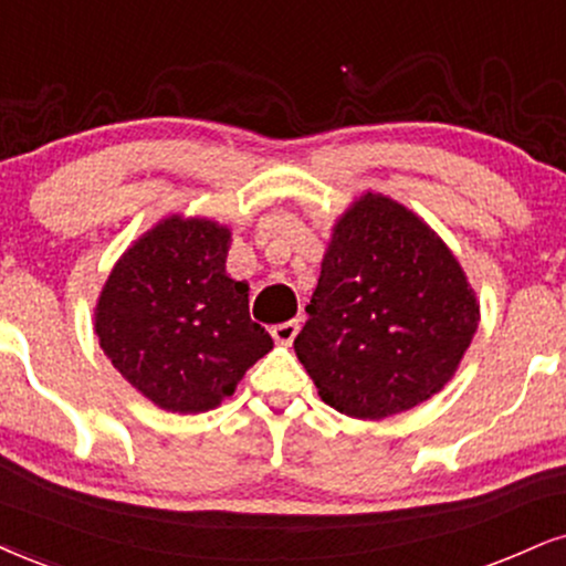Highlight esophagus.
Wrapping results in <instances>:
<instances>
[{
  "label": "esophagus",
  "instance_id": "34e87169",
  "mask_svg": "<svg viewBox=\"0 0 566 566\" xmlns=\"http://www.w3.org/2000/svg\"><path fill=\"white\" fill-rule=\"evenodd\" d=\"M272 338L277 340V344H283V346H291L294 344V338H296V333H298V319H289V323H281V325H275L272 327Z\"/></svg>",
  "mask_w": 566,
  "mask_h": 566
}]
</instances>
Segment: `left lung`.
I'll return each mask as SVG.
<instances>
[{
    "label": "left lung",
    "instance_id": "1",
    "mask_svg": "<svg viewBox=\"0 0 566 566\" xmlns=\"http://www.w3.org/2000/svg\"><path fill=\"white\" fill-rule=\"evenodd\" d=\"M296 357L340 415L382 420L428 401L472 344L480 304L422 218L367 191L333 226Z\"/></svg>",
    "mask_w": 566,
    "mask_h": 566
}]
</instances>
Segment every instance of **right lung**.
<instances>
[{"label":"right lung","mask_w":566,"mask_h":566,"mask_svg":"<svg viewBox=\"0 0 566 566\" xmlns=\"http://www.w3.org/2000/svg\"><path fill=\"white\" fill-rule=\"evenodd\" d=\"M228 249L226 226L170 214L134 241L104 283L94 310L99 346L159 409H214L272 348L249 317V285L226 272Z\"/></svg>","instance_id":"right-lung-1"}]
</instances>
